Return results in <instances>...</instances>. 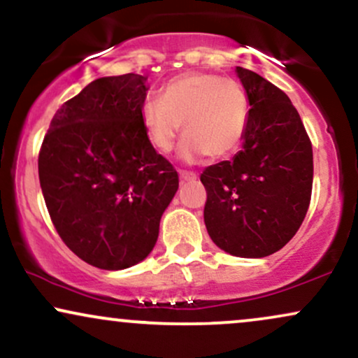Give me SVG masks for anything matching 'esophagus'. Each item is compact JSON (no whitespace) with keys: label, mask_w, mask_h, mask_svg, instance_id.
<instances>
[{"label":"esophagus","mask_w":358,"mask_h":358,"mask_svg":"<svg viewBox=\"0 0 358 358\" xmlns=\"http://www.w3.org/2000/svg\"><path fill=\"white\" fill-rule=\"evenodd\" d=\"M179 176H180V180H182V182H186V180L197 179V174L192 171H179Z\"/></svg>","instance_id":"esophagus-1"}]
</instances>
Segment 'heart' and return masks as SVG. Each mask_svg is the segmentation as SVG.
I'll return each mask as SVG.
<instances>
[{
    "mask_svg": "<svg viewBox=\"0 0 358 358\" xmlns=\"http://www.w3.org/2000/svg\"><path fill=\"white\" fill-rule=\"evenodd\" d=\"M250 99L234 78L216 73H184L169 80L159 100L141 107L145 136L159 152H171L184 124L182 154L222 159L234 154L250 122Z\"/></svg>",
    "mask_w": 358,
    "mask_h": 358,
    "instance_id": "b5f03b06",
    "label": "heart"
}]
</instances>
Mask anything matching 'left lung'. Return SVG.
Returning a JSON list of instances; mask_svg holds the SVG:
<instances>
[{
	"instance_id": "obj_1",
	"label": "left lung",
	"mask_w": 358,
	"mask_h": 358,
	"mask_svg": "<svg viewBox=\"0 0 358 358\" xmlns=\"http://www.w3.org/2000/svg\"><path fill=\"white\" fill-rule=\"evenodd\" d=\"M250 99L243 150L201 174L204 222L226 253L263 258L296 234L308 211L313 150L288 95L262 75L238 66Z\"/></svg>"
}]
</instances>
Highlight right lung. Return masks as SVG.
Masks as SVG:
<instances>
[{
    "label": "right lung",
    "mask_w": 358,
    "mask_h": 358,
    "mask_svg": "<svg viewBox=\"0 0 358 358\" xmlns=\"http://www.w3.org/2000/svg\"><path fill=\"white\" fill-rule=\"evenodd\" d=\"M144 75L96 78L58 108L38 154L45 204L62 241L100 270L152 251L179 187L174 166L145 136Z\"/></svg>",
    "instance_id": "add662e5"
}]
</instances>
